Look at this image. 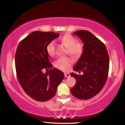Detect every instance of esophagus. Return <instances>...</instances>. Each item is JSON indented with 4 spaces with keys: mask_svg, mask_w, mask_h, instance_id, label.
I'll list each match as a JSON object with an SVG mask.
<instances>
[{
    "mask_svg": "<svg viewBox=\"0 0 125 125\" xmlns=\"http://www.w3.org/2000/svg\"><path fill=\"white\" fill-rule=\"evenodd\" d=\"M64 77L65 78H67V77H70V74H69V73H64Z\"/></svg>",
    "mask_w": 125,
    "mask_h": 125,
    "instance_id": "34e87169",
    "label": "esophagus"
}]
</instances>
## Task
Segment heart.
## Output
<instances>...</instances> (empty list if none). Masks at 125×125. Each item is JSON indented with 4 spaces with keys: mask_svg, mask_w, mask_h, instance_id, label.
Listing matches in <instances>:
<instances>
[{
    "mask_svg": "<svg viewBox=\"0 0 125 125\" xmlns=\"http://www.w3.org/2000/svg\"><path fill=\"white\" fill-rule=\"evenodd\" d=\"M61 41L67 47V53L75 58L79 57L83 51V46L72 36L65 35L61 39ZM46 51L48 55L53 56L55 53V43L54 41L49 42L46 46ZM73 61L69 57H60L54 61V65L57 68L63 71H66L71 67Z\"/></svg>",
    "mask_w": 125,
    "mask_h": 125,
    "instance_id": "1",
    "label": "heart"
}]
</instances>
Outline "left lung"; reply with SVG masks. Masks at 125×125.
<instances>
[{
  "instance_id": "8db88e82",
  "label": "left lung",
  "mask_w": 125,
  "mask_h": 125,
  "mask_svg": "<svg viewBox=\"0 0 125 125\" xmlns=\"http://www.w3.org/2000/svg\"><path fill=\"white\" fill-rule=\"evenodd\" d=\"M73 33L84 43L83 53L73 70L83 74H71L77 81L71 92L75 98L87 100L98 94L104 86L108 76L109 57L104 44L92 33L78 30Z\"/></svg>"
}]
</instances>
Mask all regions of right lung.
<instances>
[{"label": "right lung", "mask_w": 125, "mask_h": 125, "mask_svg": "<svg viewBox=\"0 0 125 125\" xmlns=\"http://www.w3.org/2000/svg\"><path fill=\"white\" fill-rule=\"evenodd\" d=\"M60 36L54 32L33 31L17 47L15 63L17 78L24 92L31 98L45 101L54 97L64 78L62 71L53 68L46 46ZM45 69L47 72H42Z\"/></svg>", "instance_id": "add662e5"}]
</instances>
